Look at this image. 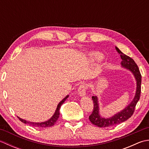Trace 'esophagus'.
Returning a JSON list of instances; mask_svg holds the SVG:
<instances>
[{
  "mask_svg": "<svg viewBox=\"0 0 149 149\" xmlns=\"http://www.w3.org/2000/svg\"><path fill=\"white\" fill-rule=\"evenodd\" d=\"M78 93L81 97L86 95V86H85V84H82L80 85L78 88Z\"/></svg>",
  "mask_w": 149,
  "mask_h": 149,
  "instance_id": "esophagus-1",
  "label": "esophagus"
}]
</instances>
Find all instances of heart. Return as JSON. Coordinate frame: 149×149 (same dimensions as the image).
<instances>
[{"instance_id":"b5f03b06","label":"heart","mask_w":149,"mask_h":149,"mask_svg":"<svg viewBox=\"0 0 149 149\" xmlns=\"http://www.w3.org/2000/svg\"><path fill=\"white\" fill-rule=\"evenodd\" d=\"M95 56H96L97 58H99V59H100V57H101V56H100V54H98V53L95 54Z\"/></svg>"}]
</instances>
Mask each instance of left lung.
Instances as JSON below:
<instances>
[{
  "mask_svg": "<svg viewBox=\"0 0 149 149\" xmlns=\"http://www.w3.org/2000/svg\"><path fill=\"white\" fill-rule=\"evenodd\" d=\"M117 50L122 59L121 65L122 68L127 69L130 70L136 81V90L133 100L129 105L125 107L123 110L116 113L109 118H104L100 116L99 113V104L97 96H93L92 100L93 102V110L92 113L89 116L90 122L99 127H108L111 126H114L120 124L129 119L134 112L135 107L138 100H140L141 94V75L139 70L138 66L136 63L130 57L122 53L118 48L116 47Z\"/></svg>",
  "mask_w": 149,
  "mask_h": 149,
  "instance_id": "8db88e82",
  "label": "left lung"
}]
</instances>
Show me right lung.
Segmentation results:
<instances>
[{"label": "right lung", "instance_id": "1", "mask_svg": "<svg viewBox=\"0 0 149 149\" xmlns=\"http://www.w3.org/2000/svg\"><path fill=\"white\" fill-rule=\"evenodd\" d=\"M69 97V95H66L64 99H63L61 102H60L58 106H57V108L55 111V113H54V115L52 116L50 118L49 120H47L45 122H29L27 121L26 120L22 119L20 117L17 116L18 119L20 120L22 122H23L24 123H27L29 124L30 126H32V127H38V128H45V127H52L55 124L56 122H57V120H58V118L59 116V109L61 108V106H62V104L65 102V101L67 99V98Z\"/></svg>", "mask_w": 149, "mask_h": 149}]
</instances>
